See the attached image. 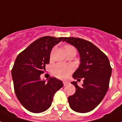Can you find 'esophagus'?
<instances>
[{"label":"esophagus","instance_id":"1","mask_svg":"<svg viewBox=\"0 0 122 122\" xmlns=\"http://www.w3.org/2000/svg\"><path fill=\"white\" fill-rule=\"evenodd\" d=\"M63 85H64V86H66L67 85H68V84L70 83L68 81H64L63 82Z\"/></svg>","mask_w":122,"mask_h":122}]
</instances>
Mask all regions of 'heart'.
<instances>
[{"label":"heart","instance_id":"obj_1","mask_svg":"<svg viewBox=\"0 0 122 122\" xmlns=\"http://www.w3.org/2000/svg\"><path fill=\"white\" fill-rule=\"evenodd\" d=\"M71 47H74L71 45H66L64 46V49L67 51ZM52 52H51V56H52ZM73 71V67L71 65L64 63H58L52 67V75L56 78L59 79H66L68 78L70 75Z\"/></svg>","mask_w":122,"mask_h":122}]
</instances>
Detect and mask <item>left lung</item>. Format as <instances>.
Instances as JSON below:
<instances>
[{"instance_id": "left-lung-1", "label": "left lung", "mask_w": 122, "mask_h": 122, "mask_svg": "<svg viewBox=\"0 0 122 122\" xmlns=\"http://www.w3.org/2000/svg\"><path fill=\"white\" fill-rule=\"evenodd\" d=\"M63 41L78 49L80 64L73 77L77 80L83 78L81 87L76 81L71 83L76 90L74 95L68 97L70 107L76 112H89L100 103L108 91L112 74L109 59L88 41L73 37H64Z\"/></svg>"}]
</instances>
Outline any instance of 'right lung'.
Instances as JSON below:
<instances>
[{"label": "right lung", "instance_id": "obj_1", "mask_svg": "<svg viewBox=\"0 0 122 122\" xmlns=\"http://www.w3.org/2000/svg\"><path fill=\"white\" fill-rule=\"evenodd\" d=\"M63 37L44 36L29 46L17 56L12 69L15 93L25 109L41 113L50 107L56 92L63 86V82L50 77L47 83L41 80L46 65L49 63L54 46Z\"/></svg>", "mask_w": 122, "mask_h": 122}]
</instances>
